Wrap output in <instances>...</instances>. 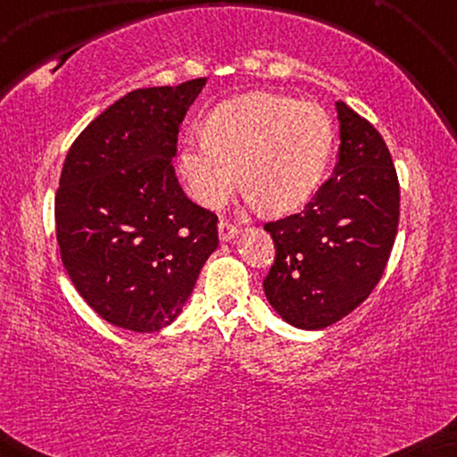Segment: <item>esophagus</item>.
<instances>
[{
    "label": "esophagus",
    "instance_id": "obj_1",
    "mask_svg": "<svg viewBox=\"0 0 457 457\" xmlns=\"http://www.w3.org/2000/svg\"><path fill=\"white\" fill-rule=\"evenodd\" d=\"M237 233H239V228L233 227V224H228V222H224V220L218 224V239H220L222 243L235 239Z\"/></svg>",
    "mask_w": 457,
    "mask_h": 457
}]
</instances>
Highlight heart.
<instances>
[{
  "label": "heart",
  "mask_w": 457,
  "mask_h": 457,
  "mask_svg": "<svg viewBox=\"0 0 457 457\" xmlns=\"http://www.w3.org/2000/svg\"><path fill=\"white\" fill-rule=\"evenodd\" d=\"M205 137L185 139L179 170L204 208L228 202L239 185L266 214L302 208L327 177L335 147L328 112L314 102L249 93L218 105Z\"/></svg>",
  "instance_id": "b5f03b06"
}]
</instances>
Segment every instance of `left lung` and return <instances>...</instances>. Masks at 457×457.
I'll return each instance as SVG.
<instances>
[{"label":"left lung","mask_w":457,"mask_h":457,"mask_svg":"<svg viewBox=\"0 0 457 457\" xmlns=\"http://www.w3.org/2000/svg\"><path fill=\"white\" fill-rule=\"evenodd\" d=\"M335 108L341 145L333 177L299 214L264 227L277 245L266 299L303 330L339 322L370 295L399 224L397 172L383 137L347 104Z\"/></svg>","instance_id":"8db88e82"}]
</instances>
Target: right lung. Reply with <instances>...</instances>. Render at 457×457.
Wrapping results in <instances>:
<instances>
[{"instance_id": "obj_1", "label": "right lung", "mask_w": 457, "mask_h": 457, "mask_svg": "<svg viewBox=\"0 0 457 457\" xmlns=\"http://www.w3.org/2000/svg\"><path fill=\"white\" fill-rule=\"evenodd\" d=\"M205 79L137 89L72 143L55 195L62 264L114 327L154 333L177 320L205 260L216 216L174 177L177 135Z\"/></svg>"}]
</instances>
